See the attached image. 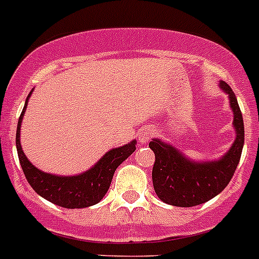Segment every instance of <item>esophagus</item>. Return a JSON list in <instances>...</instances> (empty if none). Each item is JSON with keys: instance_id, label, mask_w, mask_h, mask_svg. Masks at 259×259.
<instances>
[{"instance_id": "34e87169", "label": "esophagus", "mask_w": 259, "mask_h": 259, "mask_svg": "<svg viewBox=\"0 0 259 259\" xmlns=\"http://www.w3.org/2000/svg\"><path fill=\"white\" fill-rule=\"evenodd\" d=\"M153 135H154V130L151 127L142 128L139 134V141L141 142V144H146V142H149V140L153 137Z\"/></svg>"}]
</instances>
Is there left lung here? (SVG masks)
Instances as JSON below:
<instances>
[{
    "label": "left lung",
    "instance_id": "left-lung-1",
    "mask_svg": "<svg viewBox=\"0 0 259 259\" xmlns=\"http://www.w3.org/2000/svg\"><path fill=\"white\" fill-rule=\"evenodd\" d=\"M218 86L229 96L234 114L235 141L220 159L194 160L172 144L153 139L149 148L155 154L153 185L156 195L175 207H195L210 200L229 185L240 160L244 146V120L231 87L224 80Z\"/></svg>",
    "mask_w": 259,
    "mask_h": 259
}]
</instances>
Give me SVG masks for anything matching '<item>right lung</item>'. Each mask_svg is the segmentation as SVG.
Here are the masks:
<instances>
[{"mask_svg": "<svg viewBox=\"0 0 259 259\" xmlns=\"http://www.w3.org/2000/svg\"><path fill=\"white\" fill-rule=\"evenodd\" d=\"M32 92L33 90L25 100L16 128V150L27 181L38 195L59 207L80 209L95 205L108 193L115 169L136 150V140H132L131 142L119 148L111 149L104 154L90 169L78 175L59 176L38 169L29 162L20 145L21 122Z\"/></svg>", "mask_w": 259, "mask_h": 259, "instance_id": "right-lung-1", "label": "right lung"}]
</instances>
